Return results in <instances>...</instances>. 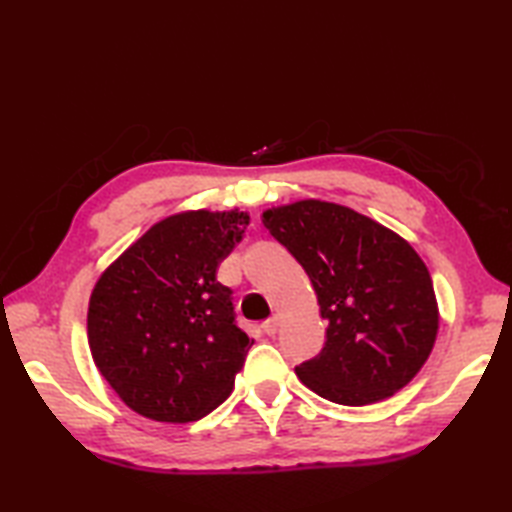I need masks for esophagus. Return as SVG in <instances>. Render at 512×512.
<instances>
[{
  "label": "esophagus",
  "mask_w": 512,
  "mask_h": 512,
  "mask_svg": "<svg viewBox=\"0 0 512 512\" xmlns=\"http://www.w3.org/2000/svg\"><path fill=\"white\" fill-rule=\"evenodd\" d=\"M277 330H279V321H277L275 317L262 323V332H264V334H268V336H275V334H277Z\"/></svg>",
  "instance_id": "obj_1"
}]
</instances>
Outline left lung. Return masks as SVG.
Listing matches in <instances>:
<instances>
[{
  "mask_svg": "<svg viewBox=\"0 0 512 512\" xmlns=\"http://www.w3.org/2000/svg\"><path fill=\"white\" fill-rule=\"evenodd\" d=\"M264 226L306 270L328 321L323 350L295 372L314 394L363 407L420 372L438 334L427 266L400 235L347 206L301 200Z\"/></svg>",
  "mask_w": 512,
  "mask_h": 512,
  "instance_id": "left-lung-1",
  "label": "left lung"
}]
</instances>
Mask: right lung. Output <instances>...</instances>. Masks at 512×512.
Listing matches in <instances>:
<instances>
[{
	"instance_id": "add662e5",
	"label": "right lung",
	"mask_w": 512,
	"mask_h": 512,
	"mask_svg": "<svg viewBox=\"0 0 512 512\" xmlns=\"http://www.w3.org/2000/svg\"><path fill=\"white\" fill-rule=\"evenodd\" d=\"M248 213L165 217L96 281L88 341L129 409L193 422L228 398L253 341L237 328L233 292L215 270L242 242Z\"/></svg>"
}]
</instances>
